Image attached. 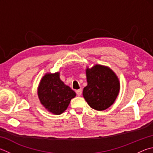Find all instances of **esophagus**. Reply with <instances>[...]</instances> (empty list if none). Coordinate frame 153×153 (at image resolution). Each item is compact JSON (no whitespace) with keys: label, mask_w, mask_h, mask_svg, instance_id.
Here are the masks:
<instances>
[{"label":"esophagus","mask_w":153,"mask_h":153,"mask_svg":"<svg viewBox=\"0 0 153 153\" xmlns=\"http://www.w3.org/2000/svg\"><path fill=\"white\" fill-rule=\"evenodd\" d=\"M76 94H77V95L78 96H81L82 94V89H79V90H76Z\"/></svg>","instance_id":"obj_1"}]
</instances>
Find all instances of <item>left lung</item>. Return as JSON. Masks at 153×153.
<instances>
[{"mask_svg": "<svg viewBox=\"0 0 153 153\" xmlns=\"http://www.w3.org/2000/svg\"><path fill=\"white\" fill-rule=\"evenodd\" d=\"M88 85L83 96L88 105L94 110L107 109L114 102L120 90V83L112 69L96 65L86 69Z\"/></svg>", "mask_w": 153, "mask_h": 153, "instance_id": "obj_1", "label": "left lung"}]
</instances>
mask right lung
<instances>
[{"label":"right lung","mask_w":153,"mask_h":153,"mask_svg":"<svg viewBox=\"0 0 153 153\" xmlns=\"http://www.w3.org/2000/svg\"><path fill=\"white\" fill-rule=\"evenodd\" d=\"M38 96L47 110L55 114H60L67 109L76 93L60 79L57 72L46 74L43 77L39 85Z\"/></svg>","instance_id":"add662e5"}]
</instances>
